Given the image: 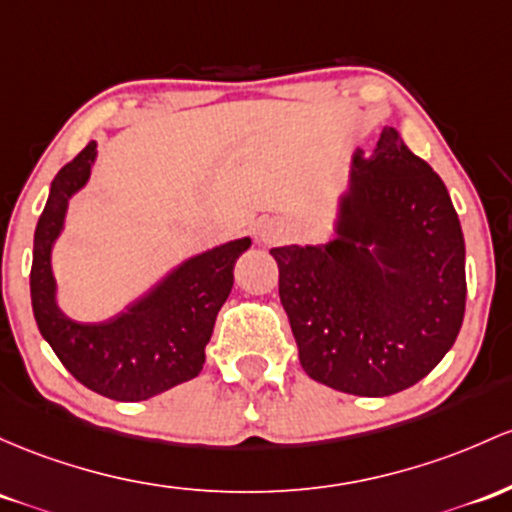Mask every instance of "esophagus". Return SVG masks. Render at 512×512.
<instances>
[{
    "label": "esophagus",
    "instance_id": "34e87169",
    "mask_svg": "<svg viewBox=\"0 0 512 512\" xmlns=\"http://www.w3.org/2000/svg\"><path fill=\"white\" fill-rule=\"evenodd\" d=\"M289 233L291 230L282 218H267V221H262L260 228H257V238H260V243L265 245L282 243V240L289 238Z\"/></svg>",
    "mask_w": 512,
    "mask_h": 512
}]
</instances>
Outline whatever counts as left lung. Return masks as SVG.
<instances>
[{
	"label": "left lung",
	"instance_id": "obj_1",
	"mask_svg": "<svg viewBox=\"0 0 512 512\" xmlns=\"http://www.w3.org/2000/svg\"><path fill=\"white\" fill-rule=\"evenodd\" d=\"M279 299L311 379L391 396L425 379L464 320V235L445 182L386 126L355 150L330 233L272 247Z\"/></svg>",
	"mask_w": 512,
	"mask_h": 512
}]
</instances>
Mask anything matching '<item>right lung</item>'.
I'll return each mask as SVG.
<instances>
[{
    "label": "right lung",
    "instance_id": "obj_1",
    "mask_svg": "<svg viewBox=\"0 0 512 512\" xmlns=\"http://www.w3.org/2000/svg\"><path fill=\"white\" fill-rule=\"evenodd\" d=\"M97 140L55 174L33 235L31 306L43 340L87 389L114 401H148L199 376L213 323L233 289V267L252 245L250 235L196 252L162 274L116 316L84 323L60 308L53 250L63 235L70 201L87 187Z\"/></svg>",
    "mask_w": 512,
    "mask_h": 512
}]
</instances>
